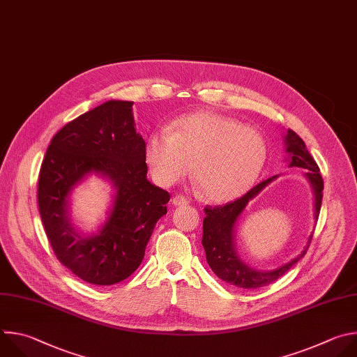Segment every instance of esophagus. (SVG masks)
Segmentation results:
<instances>
[{
  "mask_svg": "<svg viewBox=\"0 0 357 357\" xmlns=\"http://www.w3.org/2000/svg\"><path fill=\"white\" fill-rule=\"evenodd\" d=\"M172 204H173V205H176V206H177V205H188V204H190V201H188L185 197H183V195H178V194H177V195H174V197H173Z\"/></svg>",
  "mask_w": 357,
  "mask_h": 357,
  "instance_id": "esophagus-1",
  "label": "esophagus"
}]
</instances>
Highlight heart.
<instances>
[{"label": "heart", "mask_w": 357, "mask_h": 357, "mask_svg": "<svg viewBox=\"0 0 357 357\" xmlns=\"http://www.w3.org/2000/svg\"><path fill=\"white\" fill-rule=\"evenodd\" d=\"M145 160L153 180L172 187L192 177L209 201H229L249 191L267 160V142L253 126L238 119L199 111L183 115L151 132Z\"/></svg>", "instance_id": "b5f03b06"}]
</instances>
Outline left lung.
<instances>
[{
	"label": "left lung",
	"mask_w": 357,
	"mask_h": 357,
	"mask_svg": "<svg viewBox=\"0 0 357 357\" xmlns=\"http://www.w3.org/2000/svg\"><path fill=\"white\" fill-rule=\"evenodd\" d=\"M284 145L289 167H301L305 170V177L308 178L314 191V217L318 220L319 209L322 204V190L324 181L319 173V167L314 158L310 155L304 140L291 129L284 135ZM277 176H273L256 187H253L243 197L218 206H205V218L202 224V246L205 250L206 261L211 270L215 273L225 282L243 290H255L259 287L268 286L270 282L281 277L291 266H294L305 253L311 243L312 234L310 235L304 249L289 263L282 264L273 270H257L246 264L236 252L235 243V229L239 218L248 204L256 198L270 183H273Z\"/></svg>",
	"instance_id": "left-lung-1"
}]
</instances>
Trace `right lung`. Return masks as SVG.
I'll list each match as a JSON object with an SVG mask.
<instances>
[{"instance_id": "right-lung-1", "label": "right lung", "mask_w": 357, "mask_h": 357, "mask_svg": "<svg viewBox=\"0 0 357 357\" xmlns=\"http://www.w3.org/2000/svg\"><path fill=\"white\" fill-rule=\"evenodd\" d=\"M132 101L109 100L64 125L50 140L38 183L40 218L59 261L82 280L111 286L142 263L167 191L152 184ZM113 187L106 221L87 234L73 222L70 195L89 176Z\"/></svg>"}]
</instances>
